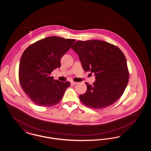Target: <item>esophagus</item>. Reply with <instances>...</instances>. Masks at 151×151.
<instances>
[{"instance_id": "obj_1", "label": "esophagus", "mask_w": 151, "mask_h": 151, "mask_svg": "<svg viewBox=\"0 0 151 151\" xmlns=\"http://www.w3.org/2000/svg\"><path fill=\"white\" fill-rule=\"evenodd\" d=\"M71 84L72 85H75L77 84V82H75V81H71Z\"/></svg>"}]
</instances>
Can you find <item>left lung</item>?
I'll return each mask as SVG.
<instances>
[{"label":"left lung","mask_w":151,"mask_h":151,"mask_svg":"<svg viewBox=\"0 0 151 151\" xmlns=\"http://www.w3.org/2000/svg\"><path fill=\"white\" fill-rule=\"evenodd\" d=\"M71 49L79 55L86 72L94 73L92 85L86 82L87 91L79 99L88 108L101 109L114 104L127 86L129 72L126 59L117 46L104 41H78Z\"/></svg>","instance_id":"1"}]
</instances>
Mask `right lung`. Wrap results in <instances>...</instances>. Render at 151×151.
Wrapping results in <instances>:
<instances>
[{"mask_svg": "<svg viewBox=\"0 0 151 151\" xmlns=\"http://www.w3.org/2000/svg\"><path fill=\"white\" fill-rule=\"evenodd\" d=\"M75 40L52 36L29 46L22 54L19 69V82L24 92L37 105L49 107L62 100L69 81L61 82L50 76L60 68V59Z\"/></svg>", "mask_w": 151, "mask_h": 151, "instance_id": "obj_1", "label": "right lung"}]
</instances>
